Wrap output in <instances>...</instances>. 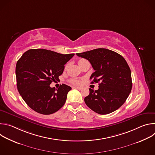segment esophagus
I'll return each instance as SVG.
<instances>
[{"label": "esophagus", "mask_w": 155, "mask_h": 155, "mask_svg": "<svg viewBox=\"0 0 155 155\" xmlns=\"http://www.w3.org/2000/svg\"><path fill=\"white\" fill-rule=\"evenodd\" d=\"M75 88H76V89H78V90H81L82 89V87H80V86H75Z\"/></svg>", "instance_id": "1"}]
</instances>
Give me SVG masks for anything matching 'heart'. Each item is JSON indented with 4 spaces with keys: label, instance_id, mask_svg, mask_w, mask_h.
Returning <instances> with one entry per match:
<instances>
[{
    "label": "heart",
    "instance_id": "b5f03b06",
    "mask_svg": "<svg viewBox=\"0 0 155 155\" xmlns=\"http://www.w3.org/2000/svg\"><path fill=\"white\" fill-rule=\"evenodd\" d=\"M84 61H85V59H80V60L78 61V64H79L80 63H81V62ZM71 81L72 83L75 84H80L81 83V81H80V80H78V79H76V78H74V79L71 80Z\"/></svg>",
    "mask_w": 155,
    "mask_h": 155
}]
</instances>
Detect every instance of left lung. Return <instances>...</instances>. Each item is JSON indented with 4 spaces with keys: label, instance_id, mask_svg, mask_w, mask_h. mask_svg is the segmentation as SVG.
I'll return each instance as SVG.
<instances>
[{
    "label": "left lung",
    "instance_id": "8db88e82",
    "mask_svg": "<svg viewBox=\"0 0 155 155\" xmlns=\"http://www.w3.org/2000/svg\"><path fill=\"white\" fill-rule=\"evenodd\" d=\"M79 57L89 61L95 71L91 83H99V89L90 88L84 98L86 105L94 112L105 115L118 109L126 101L132 89L131 72L124 58L105 48H97L81 53Z\"/></svg>",
    "mask_w": 155,
    "mask_h": 155
}]
</instances>
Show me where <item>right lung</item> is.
I'll list each match as a JSON object with an SVG mask.
<instances>
[{"instance_id":"right-lung-1","label":"right lung","mask_w":155,"mask_h":155,"mask_svg":"<svg viewBox=\"0 0 155 155\" xmlns=\"http://www.w3.org/2000/svg\"><path fill=\"white\" fill-rule=\"evenodd\" d=\"M74 54H62L45 49H31L18 61L16 65L18 90L27 105L34 111L50 115L64 105L71 87L62 84L56 90L50 84L59 80L64 65Z\"/></svg>"}]
</instances>
